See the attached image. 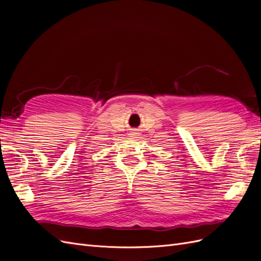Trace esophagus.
I'll return each instance as SVG.
<instances>
[{
    "mask_svg": "<svg viewBox=\"0 0 261 261\" xmlns=\"http://www.w3.org/2000/svg\"><path fill=\"white\" fill-rule=\"evenodd\" d=\"M137 134H138V133H136V132H130L129 135H130V137H136Z\"/></svg>",
    "mask_w": 261,
    "mask_h": 261,
    "instance_id": "34e87169",
    "label": "esophagus"
}]
</instances>
